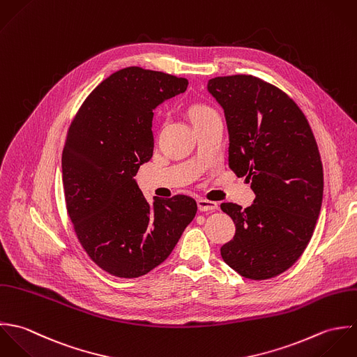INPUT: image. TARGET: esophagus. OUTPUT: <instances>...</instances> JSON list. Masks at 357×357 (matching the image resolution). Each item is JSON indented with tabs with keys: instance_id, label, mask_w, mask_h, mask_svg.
Listing matches in <instances>:
<instances>
[{
	"instance_id": "esophagus-1",
	"label": "esophagus",
	"mask_w": 357,
	"mask_h": 357,
	"mask_svg": "<svg viewBox=\"0 0 357 357\" xmlns=\"http://www.w3.org/2000/svg\"><path fill=\"white\" fill-rule=\"evenodd\" d=\"M197 206H199V210L203 211V213L218 210V203L206 200V199H199V200H197Z\"/></svg>"
}]
</instances>
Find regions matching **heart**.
<instances>
[{
  "label": "heart",
  "instance_id": "heart-1",
  "mask_svg": "<svg viewBox=\"0 0 357 357\" xmlns=\"http://www.w3.org/2000/svg\"><path fill=\"white\" fill-rule=\"evenodd\" d=\"M211 113H214V110L210 109L208 106H204V105H196V106H193V107L190 109V117H192L193 123H196V121H199V120L207 117V116L211 114Z\"/></svg>",
  "mask_w": 357,
  "mask_h": 357
}]
</instances>
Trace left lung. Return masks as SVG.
Instances as JSON below:
<instances>
[{
	"label": "left lung",
	"mask_w": 357,
	"mask_h": 357,
	"mask_svg": "<svg viewBox=\"0 0 357 357\" xmlns=\"http://www.w3.org/2000/svg\"><path fill=\"white\" fill-rule=\"evenodd\" d=\"M208 92L225 113L229 167L251 181L254 203L220 208L236 225L222 259L254 280L275 278L305 251L323 202V165L301 109L278 86L257 77H215Z\"/></svg>",
	"instance_id": "obj_1"
}]
</instances>
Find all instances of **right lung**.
Masks as SVG:
<instances>
[{
    "instance_id": "1",
    "label": "right lung",
    "mask_w": 357,
    "mask_h": 357,
    "mask_svg": "<svg viewBox=\"0 0 357 357\" xmlns=\"http://www.w3.org/2000/svg\"><path fill=\"white\" fill-rule=\"evenodd\" d=\"M188 79L132 66L113 73L85 99L62 153L63 190L75 234L105 272L139 278L162 264L197 213L192 197H153L137 181L153 155V110Z\"/></svg>"
}]
</instances>
